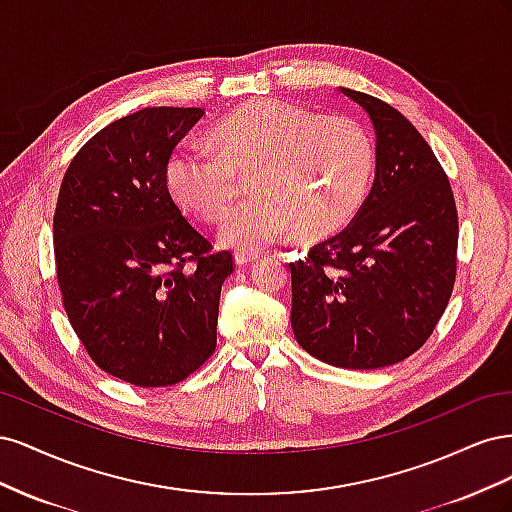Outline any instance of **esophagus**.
I'll return each instance as SVG.
<instances>
[{"label":"esophagus","mask_w":512,"mask_h":512,"mask_svg":"<svg viewBox=\"0 0 512 512\" xmlns=\"http://www.w3.org/2000/svg\"><path fill=\"white\" fill-rule=\"evenodd\" d=\"M262 258V254H258V252H237L235 254V262L239 267H243V265H250V262H256V260H260Z\"/></svg>","instance_id":"1"}]
</instances>
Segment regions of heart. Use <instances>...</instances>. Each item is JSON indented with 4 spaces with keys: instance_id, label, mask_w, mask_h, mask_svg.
<instances>
[{
    "instance_id": "1",
    "label": "heart",
    "mask_w": 512,
    "mask_h": 512,
    "mask_svg": "<svg viewBox=\"0 0 512 512\" xmlns=\"http://www.w3.org/2000/svg\"><path fill=\"white\" fill-rule=\"evenodd\" d=\"M213 145L177 147L166 162V185L181 207L218 222L235 203L239 177L254 170L256 198L220 228V241L237 250H262L297 228L305 239L331 235L359 211L374 175V145L361 123L280 98L226 115Z\"/></svg>"
}]
</instances>
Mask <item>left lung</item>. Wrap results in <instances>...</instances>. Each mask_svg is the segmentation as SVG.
Masks as SVG:
<instances>
[{
  "instance_id": "obj_1",
  "label": "left lung",
  "mask_w": 512,
  "mask_h": 512,
  "mask_svg": "<svg viewBox=\"0 0 512 512\" xmlns=\"http://www.w3.org/2000/svg\"><path fill=\"white\" fill-rule=\"evenodd\" d=\"M376 132L374 185L354 220L290 262V324L303 350L346 369L408 359L436 329L457 275L451 183L397 108L339 87Z\"/></svg>"
}]
</instances>
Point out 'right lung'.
<instances>
[{
	"instance_id": "right-lung-1",
	"label": "right lung",
	"mask_w": 512,
	"mask_h": 512,
	"mask_svg": "<svg viewBox=\"0 0 512 512\" xmlns=\"http://www.w3.org/2000/svg\"><path fill=\"white\" fill-rule=\"evenodd\" d=\"M203 115L153 106L108 123L72 158L57 196L55 267L72 329L102 371L143 389L177 384L213 354L235 265L166 185L170 153Z\"/></svg>"
}]
</instances>
